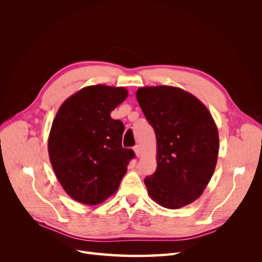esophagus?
Listing matches in <instances>:
<instances>
[{"label": "esophagus", "instance_id": "1", "mask_svg": "<svg viewBox=\"0 0 262 262\" xmlns=\"http://www.w3.org/2000/svg\"><path fill=\"white\" fill-rule=\"evenodd\" d=\"M133 149H134V153H136V155L138 157H140L142 155V148H141L140 145H136V146L133 147Z\"/></svg>", "mask_w": 262, "mask_h": 262}]
</instances>
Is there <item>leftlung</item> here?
<instances>
[{"mask_svg":"<svg viewBox=\"0 0 262 262\" xmlns=\"http://www.w3.org/2000/svg\"><path fill=\"white\" fill-rule=\"evenodd\" d=\"M137 100L156 136L157 167L144 179L147 192L164 208L186 207L202 194L215 169V121L199 99L178 87H141Z\"/></svg>","mask_w":262,"mask_h":262,"instance_id":"left-lung-1","label":"left lung"}]
</instances>
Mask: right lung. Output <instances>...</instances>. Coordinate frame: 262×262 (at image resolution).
I'll list each match as a JSON object with an SVG mask.
<instances>
[{"instance_id":"obj_1","label":"right lung","mask_w":262,"mask_h":262,"mask_svg":"<svg viewBox=\"0 0 262 262\" xmlns=\"http://www.w3.org/2000/svg\"><path fill=\"white\" fill-rule=\"evenodd\" d=\"M128 97L124 87L86 86L59 108L48 139L50 163L73 200L96 205L113 195L134 152L121 145L124 126L110 113Z\"/></svg>"}]
</instances>
